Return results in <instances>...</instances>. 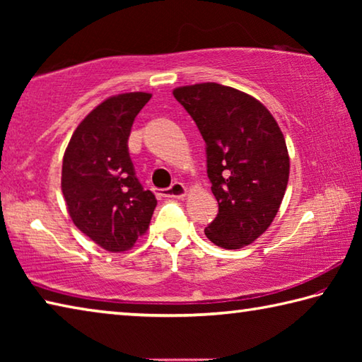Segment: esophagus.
Returning a JSON list of instances; mask_svg holds the SVG:
<instances>
[{
	"instance_id": "1",
	"label": "esophagus",
	"mask_w": 362,
	"mask_h": 362,
	"mask_svg": "<svg viewBox=\"0 0 362 362\" xmlns=\"http://www.w3.org/2000/svg\"><path fill=\"white\" fill-rule=\"evenodd\" d=\"M185 193H187V188H185V185H183L182 182H174L173 185H170L169 188H166V189H163V196L164 198H183V196H185Z\"/></svg>"
}]
</instances>
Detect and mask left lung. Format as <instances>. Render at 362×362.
Segmentation results:
<instances>
[{
  "mask_svg": "<svg viewBox=\"0 0 362 362\" xmlns=\"http://www.w3.org/2000/svg\"><path fill=\"white\" fill-rule=\"evenodd\" d=\"M206 142L207 177L218 214L206 236L218 247L254 243L276 217L289 180L283 132L262 103L217 83L174 89Z\"/></svg>",
  "mask_w": 362,
  "mask_h": 362,
  "instance_id": "obj_1",
  "label": "left lung"
}]
</instances>
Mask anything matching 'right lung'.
Listing matches in <instances>:
<instances>
[{
  "label": "right lung",
  "mask_w": 362,
  "mask_h": 362,
  "mask_svg": "<svg viewBox=\"0 0 362 362\" xmlns=\"http://www.w3.org/2000/svg\"><path fill=\"white\" fill-rule=\"evenodd\" d=\"M151 94L110 97L79 122L62 164V193L73 223L100 247L122 252L150 225L156 198L139 182L127 140Z\"/></svg>",
  "instance_id": "1"
}]
</instances>
